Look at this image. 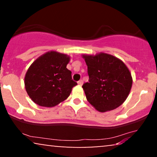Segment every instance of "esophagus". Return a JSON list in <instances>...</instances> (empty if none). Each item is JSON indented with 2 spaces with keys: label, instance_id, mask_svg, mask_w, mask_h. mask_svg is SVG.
<instances>
[{
  "label": "esophagus",
  "instance_id": "esophagus-1",
  "mask_svg": "<svg viewBox=\"0 0 157 157\" xmlns=\"http://www.w3.org/2000/svg\"><path fill=\"white\" fill-rule=\"evenodd\" d=\"M83 83V80H80V81H78V84L79 86H82Z\"/></svg>",
  "mask_w": 157,
  "mask_h": 157
}]
</instances>
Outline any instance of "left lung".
Listing matches in <instances>:
<instances>
[{
	"label": "left lung",
	"mask_w": 157,
	"mask_h": 157,
	"mask_svg": "<svg viewBox=\"0 0 157 157\" xmlns=\"http://www.w3.org/2000/svg\"><path fill=\"white\" fill-rule=\"evenodd\" d=\"M89 82L82 86L88 101L100 112L117 109L127 98L132 76L121 60L106 53L83 54Z\"/></svg>",
	"instance_id": "left-lung-1"
}]
</instances>
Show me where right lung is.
<instances>
[{
  "label": "right lung",
  "mask_w": 157,
  "mask_h": 157,
  "mask_svg": "<svg viewBox=\"0 0 157 157\" xmlns=\"http://www.w3.org/2000/svg\"><path fill=\"white\" fill-rule=\"evenodd\" d=\"M69 56L55 51L45 53L30 66L25 75L28 95L35 104L53 107L69 96L77 83L72 80L71 71L66 68Z\"/></svg>",
  "instance_id": "1"
}]
</instances>
